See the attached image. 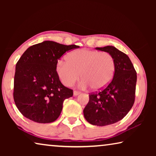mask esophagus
Instances as JSON below:
<instances>
[{"mask_svg": "<svg viewBox=\"0 0 156 156\" xmlns=\"http://www.w3.org/2000/svg\"><path fill=\"white\" fill-rule=\"evenodd\" d=\"M80 94V92L78 91H73V96H78V95H79Z\"/></svg>", "mask_w": 156, "mask_h": 156, "instance_id": "obj_1", "label": "esophagus"}]
</instances>
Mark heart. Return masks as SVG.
Segmentation results:
<instances>
[{"label":"heart","instance_id":"obj_1","mask_svg":"<svg viewBox=\"0 0 156 156\" xmlns=\"http://www.w3.org/2000/svg\"><path fill=\"white\" fill-rule=\"evenodd\" d=\"M67 61L58 60L56 72L65 85L72 86L80 76L83 78L80 86L89 85L94 90H101L112 82L115 69V62L108 52L89 49H78L70 52Z\"/></svg>","mask_w":156,"mask_h":156}]
</instances>
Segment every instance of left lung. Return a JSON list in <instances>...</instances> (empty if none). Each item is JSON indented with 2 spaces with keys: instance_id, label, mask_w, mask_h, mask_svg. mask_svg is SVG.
I'll use <instances>...</instances> for the list:
<instances>
[{
  "instance_id": "8db88e82",
  "label": "left lung",
  "mask_w": 156,
  "mask_h": 156,
  "mask_svg": "<svg viewBox=\"0 0 156 156\" xmlns=\"http://www.w3.org/2000/svg\"><path fill=\"white\" fill-rule=\"evenodd\" d=\"M109 53L115 62L113 80L104 89L89 95L83 110L86 120L91 125L106 126L122 120L135 101L137 73L127 55L113 46L96 47Z\"/></svg>"
}]
</instances>
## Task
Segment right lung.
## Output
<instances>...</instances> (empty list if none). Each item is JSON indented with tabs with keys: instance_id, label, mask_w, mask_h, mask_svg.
<instances>
[{
	"instance_id": "1",
	"label": "right lung",
	"mask_w": 156,
	"mask_h": 156,
	"mask_svg": "<svg viewBox=\"0 0 156 156\" xmlns=\"http://www.w3.org/2000/svg\"><path fill=\"white\" fill-rule=\"evenodd\" d=\"M79 48L46 41L34 44L23 53L16 65L14 100L18 109L38 123L54 122L64 100L73 90L61 83L56 72L58 60L66 51Z\"/></svg>"
}]
</instances>
